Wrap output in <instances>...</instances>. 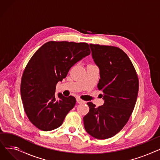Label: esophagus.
<instances>
[{
    "mask_svg": "<svg viewBox=\"0 0 160 160\" xmlns=\"http://www.w3.org/2000/svg\"><path fill=\"white\" fill-rule=\"evenodd\" d=\"M77 102L78 103V104H81V103H83V102H84V101H83V100H81L80 98H77Z\"/></svg>",
    "mask_w": 160,
    "mask_h": 160,
    "instance_id": "esophagus-1",
    "label": "esophagus"
}]
</instances>
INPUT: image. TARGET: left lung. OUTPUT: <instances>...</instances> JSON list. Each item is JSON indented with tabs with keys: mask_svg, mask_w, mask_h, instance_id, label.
<instances>
[{
	"mask_svg": "<svg viewBox=\"0 0 160 160\" xmlns=\"http://www.w3.org/2000/svg\"><path fill=\"white\" fill-rule=\"evenodd\" d=\"M89 46L100 71L97 87L102 91L104 104L96 108L88 102L89 112L83 118V124L90 136L106 139L114 136L128 122L136 102L139 80L130 58L121 48Z\"/></svg>",
	"mask_w": 160,
	"mask_h": 160,
	"instance_id": "left-lung-1",
	"label": "left lung"
}]
</instances>
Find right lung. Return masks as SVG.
Listing matches in <instances>:
<instances>
[{
  "instance_id": "add662e5",
  "label": "right lung",
  "mask_w": 160,
  "mask_h": 160,
  "mask_svg": "<svg viewBox=\"0 0 160 160\" xmlns=\"http://www.w3.org/2000/svg\"><path fill=\"white\" fill-rule=\"evenodd\" d=\"M91 53L86 43L49 41L31 58L21 83V95L25 113L30 122L43 131L60 127L74 108V97L55 95L58 82L67 77L75 63Z\"/></svg>"
}]
</instances>
